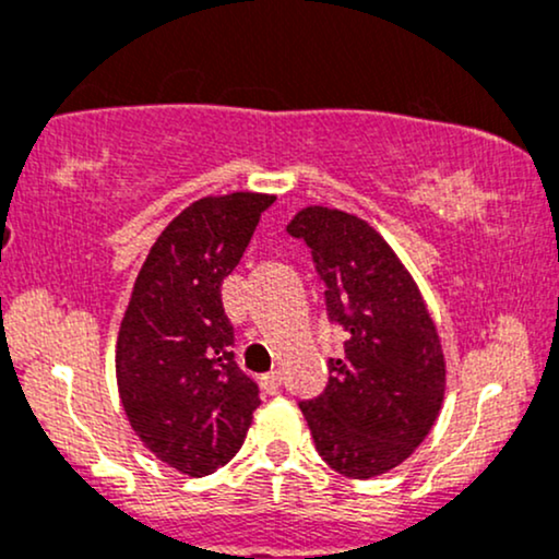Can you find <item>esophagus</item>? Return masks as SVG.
<instances>
[{"label":"esophagus","instance_id":"34e87169","mask_svg":"<svg viewBox=\"0 0 559 559\" xmlns=\"http://www.w3.org/2000/svg\"><path fill=\"white\" fill-rule=\"evenodd\" d=\"M261 386L269 392V395H274V392H280L282 386V373L280 371H269L261 377Z\"/></svg>","mask_w":559,"mask_h":559}]
</instances>
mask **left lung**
Here are the masks:
<instances>
[{
    "label": "left lung",
    "instance_id": "obj_1",
    "mask_svg": "<svg viewBox=\"0 0 559 559\" xmlns=\"http://www.w3.org/2000/svg\"><path fill=\"white\" fill-rule=\"evenodd\" d=\"M311 251L326 319L343 356L326 360L324 392L300 400L319 455L347 478H373L411 455L444 397V356L416 282L358 216L308 206L287 225Z\"/></svg>",
    "mask_w": 559,
    "mask_h": 559
}]
</instances>
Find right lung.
<instances>
[{"instance_id":"add662e5","label":"right lung","mask_w":559,"mask_h":559,"mask_svg":"<svg viewBox=\"0 0 559 559\" xmlns=\"http://www.w3.org/2000/svg\"><path fill=\"white\" fill-rule=\"evenodd\" d=\"M272 203L261 193L190 203L138 272L117 337V384L135 435L180 474L209 476L233 461L261 405L235 364L219 287Z\"/></svg>"}]
</instances>
